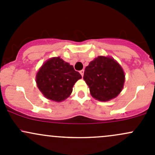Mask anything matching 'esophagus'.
I'll use <instances>...</instances> for the list:
<instances>
[{"instance_id": "obj_1", "label": "esophagus", "mask_w": 155, "mask_h": 155, "mask_svg": "<svg viewBox=\"0 0 155 155\" xmlns=\"http://www.w3.org/2000/svg\"><path fill=\"white\" fill-rule=\"evenodd\" d=\"M84 72H85V70H80V71H79V73H80V74L82 75V76H84Z\"/></svg>"}]
</instances>
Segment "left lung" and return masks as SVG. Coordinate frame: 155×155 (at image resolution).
<instances>
[{
    "label": "left lung",
    "mask_w": 155,
    "mask_h": 155,
    "mask_svg": "<svg viewBox=\"0 0 155 155\" xmlns=\"http://www.w3.org/2000/svg\"><path fill=\"white\" fill-rule=\"evenodd\" d=\"M124 77V70L118 62L112 58L98 56L85 68L83 79L94 98L108 101L121 91Z\"/></svg>",
    "instance_id": "8db88e82"
}]
</instances>
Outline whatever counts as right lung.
Segmentation results:
<instances>
[{
  "label": "right lung",
  "instance_id": "add662e5",
  "mask_svg": "<svg viewBox=\"0 0 155 155\" xmlns=\"http://www.w3.org/2000/svg\"><path fill=\"white\" fill-rule=\"evenodd\" d=\"M82 78L79 72L60 57L48 59L36 76L38 88L45 97L61 102L72 93L74 84Z\"/></svg>",
  "mask_w": 155,
  "mask_h": 155
}]
</instances>
